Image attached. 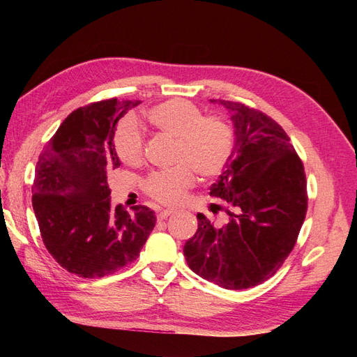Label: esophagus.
<instances>
[{"label":"esophagus","instance_id":"1","mask_svg":"<svg viewBox=\"0 0 357 357\" xmlns=\"http://www.w3.org/2000/svg\"><path fill=\"white\" fill-rule=\"evenodd\" d=\"M172 214H176V210H171V208L162 210V211L158 213V220H165L167 218H169V215H172Z\"/></svg>","mask_w":357,"mask_h":357}]
</instances>
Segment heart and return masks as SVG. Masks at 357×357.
Returning <instances> with one entry per match:
<instances>
[{"mask_svg":"<svg viewBox=\"0 0 357 357\" xmlns=\"http://www.w3.org/2000/svg\"><path fill=\"white\" fill-rule=\"evenodd\" d=\"M147 122L156 137L176 142L171 171L152 172L143 181V190L153 201L176 205L201 180L218 178L228 165L234 134L229 123L219 116H204V112L186 100H168L147 112ZM116 153L123 164L137 167L144 158V138L138 129L126 123L114 137Z\"/></svg>","mask_w":357,"mask_h":357,"instance_id":"heart-1","label":"heart"}]
</instances>
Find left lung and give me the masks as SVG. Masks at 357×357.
I'll return each instance as SVG.
<instances>
[{
	"label": "left lung",
	"mask_w": 357,
	"mask_h": 357,
	"mask_svg": "<svg viewBox=\"0 0 357 357\" xmlns=\"http://www.w3.org/2000/svg\"><path fill=\"white\" fill-rule=\"evenodd\" d=\"M210 102L234 123L229 162L210 188L228 204V222L214 225L198 213V231L183 253L204 280L241 290L266 282L294 250L307 214V180L290 138L271 117L241 102Z\"/></svg>",
	"instance_id": "left-lung-1"
}]
</instances>
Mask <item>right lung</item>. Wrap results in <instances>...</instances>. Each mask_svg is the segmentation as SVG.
<instances>
[{"label": "right lung", "mask_w": 357, "mask_h": 357, "mask_svg": "<svg viewBox=\"0 0 357 357\" xmlns=\"http://www.w3.org/2000/svg\"><path fill=\"white\" fill-rule=\"evenodd\" d=\"M139 101L116 98L74 110L43 149L32 185L43 243L68 273L110 275L139 256L156 223L155 211L112 207L109 174L121 167L114 149L119 119Z\"/></svg>", "instance_id": "add662e5"}]
</instances>
